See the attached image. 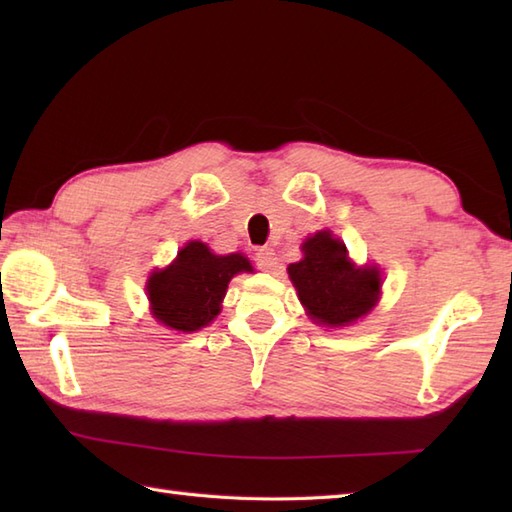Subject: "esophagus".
I'll return each instance as SVG.
<instances>
[{"instance_id":"34e87169","label":"esophagus","mask_w":512,"mask_h":512,"mask_svg":"<svg viewBox=\"0 0 512 512\" xmlns=\"http://www.w3.org/2000/svg\"><path fill=\"white\" fill-rule=\"evenodd\" d=\"M255 264L259 270H264V273H275L277 257L273 253V248H259L255 253Z\"/></svg>"}]
</instances>
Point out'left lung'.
<instances>
[{
    "instance_id": "1",
    "label": "left lung",
    "mask_w": 512,
    "mask_h": 512,
    "mask_svg": "<svg viewBox=\"0 0 512 512\" xmlns=\"http://www.w3.org/2000/svg\"><path fill=\"white\" fill-rule=\"evenodd\" d=\"M301 250L303 259L288 266V277L314 323L345 328L372 312L383 286L376 266H356L332 231L310 235Z\"/></svg>"
}]
</instances>
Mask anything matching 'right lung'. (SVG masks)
<instances>
[{"label": "right lung", "mask_w": 512, "mask_h": 512, "mask_svg": "<svg viewBox=\"0 0 512 512\" xmlns=\"http://www.w3.org/2000/svg\"><path fill=\"white\" fill-rule=\"evenodd\" d=\"M250 270L242 253L215 255L204 242H189L167 268L149 275L151 314L169 330L198 332L220 314L228 281Z\"/></svg>", "instance_id": "obj_1"}]
</instances>
